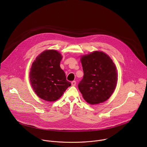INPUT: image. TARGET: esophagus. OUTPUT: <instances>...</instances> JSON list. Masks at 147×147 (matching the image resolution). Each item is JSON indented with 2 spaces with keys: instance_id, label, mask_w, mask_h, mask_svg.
Wrapping results in <instances>:
<instances>
[{
  "instance_id": "1",
  "label": "esophagus",
  "mask_w": 147,
  "mask_h": 147,
  "mask_svg": "<svg viewBox=\"0 0 147 147\" xmlns=\"http://www.w3.org/2000/svg\"><path fill=\"white\" fill-rule=\"evenodd\" d=\"M76 85V82L75 81H73L71 82V86H75Z\"/></svg>"
}]
</instances>
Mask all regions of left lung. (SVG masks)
I'll return each mask as SVG.
<instances>
[{"instance_id":"obj_1","label":"left lung","mask_w":147,"mask_h":147,"mask_svg":"<svg viewBox=\"0 0 147 147\" xmlns=\"http://www.w3.org/2000/svg\"><path fill=\"white\" fill-rule=\"evenodd\" d=\"M81 61L84 77L78 87L84 99L91 105L108 99L117 81L116 67L112 60L106 53L94 51L82 56Z\"/></svg>"}]
</instances>
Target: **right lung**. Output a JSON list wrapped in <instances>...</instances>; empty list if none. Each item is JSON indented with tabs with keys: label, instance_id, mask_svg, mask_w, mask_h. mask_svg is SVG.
Segmentation results:
<instances>
[{
	"label": "right lung",
	"instance_id": "right-lung-1",
	"mask_svg": "<svg viewBox=\"0 0 147 147\" xmlns=\"http://www.w3.org/2000/svg\"><path fill=\"white\" fill-rule=\"evenodd\" d=\"M61 54L55 50H47L36 57L30 72L31 86L41 99L57 100L71 86L65 73L60 67Z\"/></svg>",
	"mask_w": 147,
	"mask_h": 147
}]
</instances>
